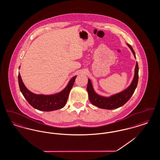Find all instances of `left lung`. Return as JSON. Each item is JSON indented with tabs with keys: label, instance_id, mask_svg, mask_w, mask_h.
<instances>
[{
	"label": "left lung",
	"instance_id": "8db88e82",
	"mask_svg": "<svg viewBox=\"0 0 160 160\" xmlns=\"http://www.w3.org/2000/svg\"><path fill=\"white\" fill-rule=\"evenodd\" d=\"M130 49L131 50L132 53L134 54V57L136 58L135 52L132 48V47L127 44ZM138 80V63H136V68H135V74L134 79L129 87L125 89L124 91L122 92L116 94L109 98H106L103 97H101L97 95L93 89L91 82L89 79L88 83L87 86V91L89 94V98L92 104L98 107L104 109H114L119 108L120 107L123 106L131 97L133 95L137 88V83Z\"/></svg>",
	"mask_w": 160,
	"mask_h": 160
}]
</instances>
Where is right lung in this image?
<instances>
[{
	"label": "right lung",
	"mask_w": 160,
	"mask_h": 160,
	"mask_svg": "<svg viewBox=\"0 0 160 160\" xmlns=\"http://www.w3.org/2000/svg\"><path fill=\"white\" fill-rule=\"evenodd\" d=\"M76 77H74L69 81L67 86L62 91L52 95H37L31 92L24 86L20 74H18V78L20 91L31 106L41 111L50 112L60 109L65 106Z\"/></svg>",
	"instance_id": "add662e5"
}]
</instances>
